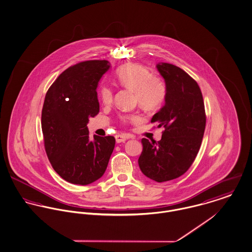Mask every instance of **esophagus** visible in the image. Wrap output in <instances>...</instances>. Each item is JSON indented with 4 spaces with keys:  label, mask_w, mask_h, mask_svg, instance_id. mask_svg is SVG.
<instances>
[{
    "label": "esophagus",
    "mask_w": 252,
    "mask_h": 252,
    "mask_svg": "<svg viewBox=\"0 0 252 252\" xmlns=\"http://www.w3.org/2000/svg\"><path fill=\"white\" fill-rule=\"evenodd\" d=\"M129 138V135H126V134H117L116 135V140L118 143H121V142H124L125 140H127Z\"/></svg>",
    "instance_id": "1"
}]
</instances>
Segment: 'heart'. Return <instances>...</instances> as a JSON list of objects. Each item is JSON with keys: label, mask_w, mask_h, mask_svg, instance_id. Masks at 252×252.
<instances>
[{"label": "heart", "mask_w": 252, "mask_h": 252, "mask_svg": "<svg viewBox=\"0 0 252 252\" xmlns=\"http://www.w3.org/2000/svg\"><path fill=\"white\" fill-rule=\"evenodd\" d=\"M116 80L120 86L134 91L135 101L145 109H157L166 98L167 87L163 79L158 75L152 74L149 68L143 65L129 63L118 67ZM99 96L104 105H111L114 100L113 89L109 86L101 87ZM140 119V116L136 114L120 117L122 124L137 122Z\"/></svg>", "instance_id": "obj_1"}]
</instances>
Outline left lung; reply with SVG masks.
I'll return each mask as SVG.
<instances>
[{"instance_id": "1", "label": "left lung", "mask_w": 252, "mask_h": 252, "mask_svg": "<svg viewBox=\"0 0 252 252\" xmlns=\"http://www.w3.org/2000/svg\"><path fill=\"white\" fill-rule=\"evenodd\" d=\"M165 80V105L154 115L152 123L163 127L159 141L142 138L138 158L141 172L162 183L184 175L194 162L201 147L206 116L201 89L181 67L168 63L157 65Z\"/></svg>"}]
</instances>
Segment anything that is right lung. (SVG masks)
Wrapping results in <instances>:
<instances>
[{"mask_svg":"<svg viewBox=\"0 0 252 252\" xmlns=\"http://www.w3.org/2000/svg\"><path fill=\"white\" fill-rule=\"evenodd\" d=\"M107 60H89L67 67L47 92L42 109L44 146L54 171L73 185H87L103 176L116 138L94 135L87 124L99 113L96 88L109 69Z\"/></svg>","mask_w":252,"mask_h":252,"instance_id":"1","label":"right lung"}]
</instances>
